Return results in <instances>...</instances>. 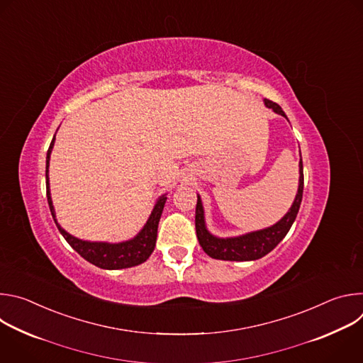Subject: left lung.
Returning a JSON list of instances; mask_svg holds the SVG:
<instances>
[{
    "label": "left lung",
    "mask_w": 363,
    "mask_h": 363,
    "mask_svg": "<svg viewBox=\"0 0 363 363\" xmlns=\"http://www.w3.org/2000/svg\"><path fill=\"white\" fill-rule=\"evenodd\" d=\"M264 105L270 109H273L277 115H281L287 119L283 109L277 105V103L264 99ZM298 188L296 198L293 201V205L287 214L274 225L267 227L264 230H258L252 233H247L238 237H230V238H220L213 235L205 225V217H203V206L202 201L198 195L196 201V208H195V230L196 237L199 241V245L202 250L213 258L217 260H228V262H251L258 260V258L264 257L269 254L289 233L291 228L300 203L303 198V162H301V155H300V162H298Z\"/></svg>",
    "instance_id": "8db88e82"
}]
</instances>
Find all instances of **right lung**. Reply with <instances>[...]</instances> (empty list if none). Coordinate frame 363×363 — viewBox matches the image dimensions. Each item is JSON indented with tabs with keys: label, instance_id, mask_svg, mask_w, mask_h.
Instances as JSON below:
<instances>
[{
	"label": "right lung",
	"instance_id": "1",
	"mask_svg": "<svg viewBox=\"0 0 363 363\" xmlns=\"http://www.w3.org/2000/svg\"><path fill=\"white\" fill-rule=\"evenodd\" d=\"M56 135L50 143V147L47 150L45 158V186H47V201L51 216L60 231V234L65 237V240L72 245L73 250H76L84 260L94 264L96 267L105 269V270H119V269H129L138 264H142L146 262L149 255L152 254L155 244H157V235H158V224L164 211V206L167 202V195H162L158 198L157 203H155L153 210L143 225V228L139 231L136 237L128 241L122 242H103V241H84L80 238L73 237L66 230L60 227V224L56 220V213L53 201H51L50 194V182H48V165H50V155L55 146Z\"/></svg>",
	"mask_w": 363,
	"mask_h": 363
}]
</instances>
